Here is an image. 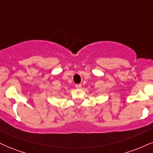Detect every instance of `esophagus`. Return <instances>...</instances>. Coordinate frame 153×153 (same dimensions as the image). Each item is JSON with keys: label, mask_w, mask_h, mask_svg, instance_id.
Instances as JSON below:
<instances>
[{"label": "esophagus", "mask_w": 153, "mask_h": 153, "mask_svg": "<svg viewBox=\"0 0 153 153\" xmlns=\"http://www.w3.org/2000/svg\"><path fill=\"white\" fill-rule=\"evenodd\" d=\"M75 87H76L77 89H80V88H82V84H76V85H75Z\"/></svg>", "instance_id": "obj_1"}]
</instances>
